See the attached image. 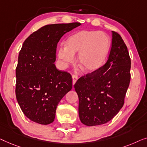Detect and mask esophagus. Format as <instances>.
Segmentation results:
<instances>
[{
  "label": "esophagus",
  "instance_id": "obj_1",
  "mask_svg": "<svg viewBox=\"0 0 147 147\" xmlns=\"http://www.w3.org/2000/svg\"><path fill=\"white\" fill-rule=\"evenodd\" d=\"M72 78H73V85H74V84L76 83V82L77 81V80H78V76L73 74V75L72 76Z\"/></svg>",
  "mask_w": 147,
  "mask_h": 147
}]
</instances>
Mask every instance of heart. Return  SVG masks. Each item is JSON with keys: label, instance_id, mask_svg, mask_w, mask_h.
Wrapping results in <instances>:
<instances>
[{"label": "heart", "instance_id": "b5f03b06", "mask_svg": "<svg viewBox=\"0 0 147 147\" xmlns=\"http://www.w3.org/2000/svg\"><path fill=\"white\" fill-rule=\"evenodd\" d=\"M111 49L110 38L105 33L80 30L71 35L66 41V47H60L57 56L64 67L74 62L78 54L79 67L86 72H94L104 64Z\"/></svg>", "mask_w": 147, "mask_h": 147}]
</instances>
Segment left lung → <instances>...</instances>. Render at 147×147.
<instances>
[{"mask_svg":"<svg viewBox=\"0 0 147 147\" xmlns=\"http://www.w3.org/2000/svg\"><path fill=\"white\" fill-rule=\"evenodd\" d=\"M131 59L127 47L113 31L112 47L107 63L82 76L74 87L78 96V115L86 126L103 125L119 112L131 80Z\"/></svg>","mask_w":147,"mask_h":147,"instance_id":"left-lung-1","label":"left lung"}]
</instances>
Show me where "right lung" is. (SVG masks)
I'll return each instance as SVG.
<instances>
[{
	"instance_id": "add662e5",
	"label": "right lung",
	"mask_w": 147,
	"mask_h": 147,
	"mask_svg": "<svg viewBox=\"0 0 147 147\" xmlns=\"http://www.w3.org/2000/svg\"><path fill=\"white\" fill-rule=\"evenodd\" d=\"M79 22L42 26L24 41L16 69V100L24 115L41 125L52 123L57 105L72 89V76L54 63L58 42Z\"/></svg>"
}]
</instances>
